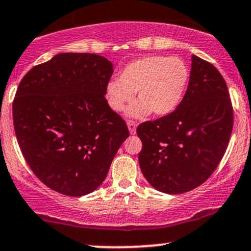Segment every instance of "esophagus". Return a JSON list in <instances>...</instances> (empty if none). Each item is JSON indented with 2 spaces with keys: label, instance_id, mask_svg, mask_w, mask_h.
Instances as JSON below:
<instances>
[{
  "label": "esophagus",
  "instance_id": "esophagus-1",
  "mask_svg": "<svg viewBox=\"0 0 251 251\" xmlns=\"http://www.w3.org/2000/svg\"><path fill=\"white\" fill-rule=\"evenodd\" d=\"M127 127L131 134H135V129H137V124L133 120H128L127 122Z\"/></svg>",
  "mask_w": 251,
  "mask_h": 251
}]
</instances>
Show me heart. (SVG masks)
I'll return each instance as SVG.
<instances>
[{
  "instance_id": "b5f03b06",
  "label": "heart",
  "mask_w": 251,
  "mask_h": 251,
  "mask_svg": "<svg viewBox=\"0 0 251 251\" xmlns=\"http://www.w3.org/2000/svg\"><path fill=\"white\" fill-rule=\"evenodd\" d=\"M190 71L180 57L152 55L129 62L120 73V79L106 83L108 106L120 112L131 102L137 92L138 100L128 108L129 117L168 116L179 106L189 85Z\"/></svg>"
}]
</instances>
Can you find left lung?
I'll list each match as a JSON object with an SVG mask.
<instances>
[{"mask_svg":"<svg viewBox=\"0 0 251 251\" xmlns=\"http://www.w3.org/2000/svg\"><path fill=\"white\" fill-rule=\"evenodd\" d=\"M189 86L172 113L137 127L139 165L165 194H184L215 171L229 144L234 111L226 83L214 65L192 55Z\"/></svg>","mask_w":251,"mask_h":251,"instance_id":"left-lung-1","label":"left lung"}]
</instances>
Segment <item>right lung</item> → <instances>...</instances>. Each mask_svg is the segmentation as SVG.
Here are the masks:
<instances>
[{
	"label": "right lung",
	"mask_w": 251,
	"mask_h": 251,
	"mask_svg": "<svg viewBox=\"0 0 251 251\" xmlns=\"http://www.w3.org/2000/svg\"><path fill=\"white\" fill-rule=\"evenodd\" d=\"M113 65L89 53H61L24 76L13 102L14 128L31 171L48 188L72 197L105 180L128 137L108 106Z\"/></svg>",
	"instance_id": "right-lung-1"
}]
</instances>
